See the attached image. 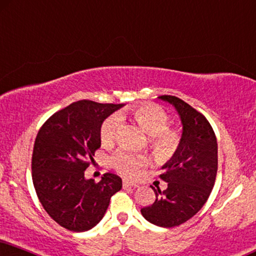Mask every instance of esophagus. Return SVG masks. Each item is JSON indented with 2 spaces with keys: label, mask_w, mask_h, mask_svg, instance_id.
<instances>
[{
  "label": "esophagus",
  "mask_w": 256,
  "mask_h": 256,
  "mask_svg": "<svg viewBox=\"0 0 256 256\" xmlns=\"http://www.w3.org/2000/svg\"><path fill=\"white\" fill-rule=\"evenodd\" d=\"M124 188H127V187L136 188V187H138V186L136 184L135 182H132V181H128V180H124Z\"/></svg>",
  "instance_id": "1"
}]
</instances>
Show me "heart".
Wrapping results in <instances>:
<instances>
[{"mask_svg":"<svg viewBox=\"0 0 256 256\" xmlns=\"http://www.w3.org/2000/svg\"><path fill=\"white\" fill-rule=\"evenodd\" d=\"M132 115L138 124L150 136L152 147L160 158H167L172 154L178 144V135L168 128V115L158 106L144 104L132 109ZM122 124V116L114 114L102 124L101 141L104 144H110L115 141L118 129ZM112 164L120 174L128 178L138 176L141 168L147 164V158L142 155H135L126 149L115 152Z\"/></svg>","mask_w":256,"mask_h":256,"instance_id":"obj_1","label":"heart"}]
</instances>
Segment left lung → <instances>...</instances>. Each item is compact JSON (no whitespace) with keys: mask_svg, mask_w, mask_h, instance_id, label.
I'll return each mask as SVG.
<instances>
[{"mask_svg":"<svg viewBox=\"0 0 256 256\" xmlns=\"http://www.w3.org/2000/svg\"><path fill=\"white\" fill-rule=\"evenodd\" d=\"M158 98L176 110L182 134L172 156L161 167L167 189L152 187L156 200L141 214L152 224L170 228L193 218L208 200L218 172V142L207 118L192 106L170 95Z\"/></svg>","mask_w":256,"mask_h":256,"instance_id":"obj_1","label":"left lung"}]
</instances>
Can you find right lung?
<instances>
[{
	"label": "right lung",
	"instance_id": "obj_1",
	"mask_svg": "<svg viewBox=\"0 0 256 256\" xmlns=\"http://www.w3.org/2000/svg\"><path fill=\"white\" fill-rule=\"evenodd\" d=\"M124 104L78 101L55 112L40 129L32 172L38 200L52 220L72 232H87L104 216L120 176L106 172L98 184L84 170L101 147V127Z\"/></svg>",
	"mask_w": 256,
	"mask_h": 256
}]
</instances>
